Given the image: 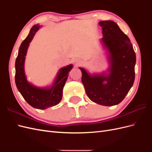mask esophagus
<instances>
[{"label":"esophagus","instance_id":"esophagus-1","mask_svg":"<svg viewBox=\"0 0 152 152\" xmlns=\"http://www.w3.org/2000/svg\"><path fill=\"white\" fill-rule=\"evenodd\" d=\"M81 63V60L80 59H79V58H76L75 59V63L77 65H79V64Z\"/></svg>","mask_w":152,"mask_h":152}]
</instances>
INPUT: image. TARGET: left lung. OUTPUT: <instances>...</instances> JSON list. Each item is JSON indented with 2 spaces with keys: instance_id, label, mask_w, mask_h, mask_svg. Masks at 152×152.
Instances as JSON below:
<instances>
[{
  "instance_id": "1",
  "label": "left lung",
  "mask_w": 152,
  "mask_h": 152,
  "mask_svg": "<svg viewBox=\"0 0 152 152\" xmlns=\"http://www.w3.org/2000/svg\"><path fill=\"white\" fill-rule=\"evenodd\" d=\"M103 38L100 41L108 51L107 72L91 75L85 68L82 82L89 98L103 106L120 103L134 84L136 54L130 39L113 21H102Z\"/></svg>"
}]
</instances>
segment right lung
<instances>
[{"label": "right lung", "mask_w": 152, "mask_h": 152, "mask_svg": "<svg viewBox=\"0 0 152 152\" xmlns=\"http://www.w3.org/2000/svg\"><path fill=\"white\" fill-rule=\"evenodd\" d=\"M40 27L39 24L32 26L29 34L20 45L15 62V82L18 91L27 103L35 108L44 110L61 102L63 87L73 65L70 64L59 69L50 86L39 87L28 82L25 72V56L30 43Z\"/></svg>", "instance_id": "add662e5"}]
</instances>
